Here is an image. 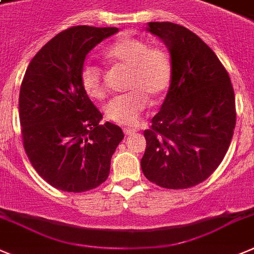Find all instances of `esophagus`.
<instances>
[{
    "mask_svg": "<svg viewBox=\"0 0 254 254\" xmlns=\"http://www.w3.org/2000/svg\"><path fill=\"white\" fill-rule=\"evenodd\" d=\"M123 132H125V134H132V133H134V132H136V129H134V128H127V127H126V128H123Z\"/></svg>",
    "mask_w": 254,
    "mask_h": 254,
    "instance_id": "1",
    "label": "esophagus"
}]
</instances>
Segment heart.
Wrapping results in <instances>:
<instances>
[{
    "label": "heart",
    "mask_w": 254,
    "mask_h": 254,
    "mask_svg": "<svg viewBox=\"0 0 254 254\" xmlns=\"http://www.w3.org/2000/svg\"><path fill=\"white\" fill-rule=\"evenodd\" d=\"M112 64L129 69L127 89L104 107L106 117L122 126H133L146 109L148 98L157 101L165 94L173 79V62L162 46H151L147 40L134 36H122L103 51ZM80 83L92 99H103L107 94L103 69L87 63L80 71Z\"/></svg>",
    "instance_id": "heart-1"
}]
</instances>
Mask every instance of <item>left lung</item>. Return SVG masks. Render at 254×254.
<instances>
[{
  "instance_id": "8db88e82",
  "label": "left lung",
  "mask_w": 254,
  "mask_h": 254,
  "mask_svg": "<svg viewBox=\"0 0 254 254\" xmlns=\"http://www.w3.org/2000/svg\"><path fill=\"white\" fill-rule=\"evenodd\" d=\"M166 45L173 79L159 113L145 129L141 167L151 183L188 189L217 170L236 128V97L229 74L214 51L189 29L148 22Z\"/></svg>"
}]
</instances>
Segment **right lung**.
I'll use <instances>...</instances> for the list:
<instances>
[{
	"label": "right lung",
	"instance_id": "add662e5",
	"mask_svg": "<svg viewBox=\"0 0 254 254\" xmlns=\"http://www.w3.org/2000/svg\"><path fill=\"white\" fill-rule=\"evenodd\" d=\"M117 27L73 26L32 58L20 88L22 145L36 173L63 191L81 192L107 180L123 132L85 94L80 71L85 55Z\"/></svg>",
	"mask_w": 254,
	"mask_h": 254
}]
</instances>
